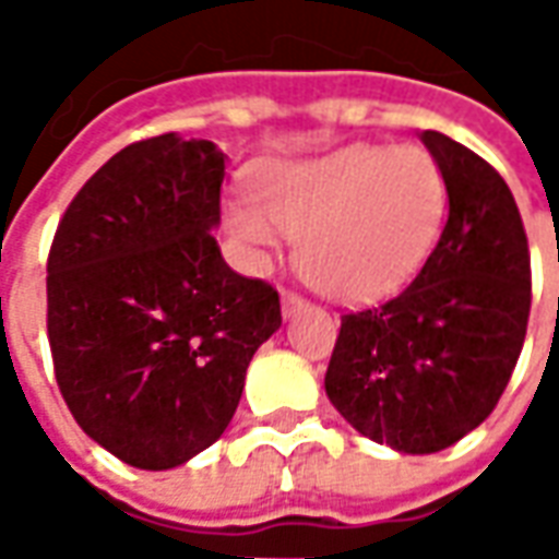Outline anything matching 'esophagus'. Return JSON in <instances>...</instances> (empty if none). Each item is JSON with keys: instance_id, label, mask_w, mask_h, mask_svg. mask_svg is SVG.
<instances>
[{"instance_id": "1", "label": "esophagus", "mask_w": 559, "mask_h": 559, "mask_svg": "<svg viewBox=\"0 0 559 559\" xmlns=\"http://www.w3.org/2000/svg\"><path fill=\"white\" fill-rule=\"evenodd\" d=\"M281 308H284V317H293V314H299L305 308V299L299 296V293H293V290H284L281 293Z\"/></svg>"}]
</instances>
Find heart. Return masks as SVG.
Listing matches in <instances>:
<instances>
[{
    "label": "heart",
    "instance_id": "heart-1",
    "mask_svg": "<svg viewBox=\"0 0 559 559\" xmlns=\"http://www.w3.org/2000/svg\"><path fill=\"white\" fill-rule=\"evenodd\" d=\"M254 203L227 206V227L251 254L299 236L296 260L338 302H377L419 272L443 227L449 185L425 148L347 146L281 160L254 176Z\"/></svg>",
    "mask_w": 559,
    "mask_h": 559
}]
</instances>
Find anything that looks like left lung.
<instances>
[{
	"label": "left lung",
	"instance_id": "1",
	"mask_svg": "<svg viewBox=\"0 0 559 559\" xmlns=\"http://www.w3.org/2000/svg\"><path fill=\"white\" fill-rule=\"evenodd\" d=\"M421 143L449 185V218L411 287L341 317L326 395L353 428L407 455L457 443L491 416L530 317V251L515 197L440 131Z\"/></svg>",
	"mask_w": 559,
	"mask_h": 559
}]
</instances>
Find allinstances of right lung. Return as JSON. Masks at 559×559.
<instances>
[{"instance_id": "add662e5", "label": "right lung", "mask_w": 559, "mask_h": 559, "mask_svg": "<svg viewBox=\"0 0 559 559\" xmlns=\"http://www.w3.org/2000/svg\"><path fill=\"white\" fill-rule=\"evenodd\" d=\"M224 152L160 134L131 143L71 200L47 257V338L68 411L110 455L170 469L230 425L278 290L233 272Z\"/></svg>"}]
</instances>
